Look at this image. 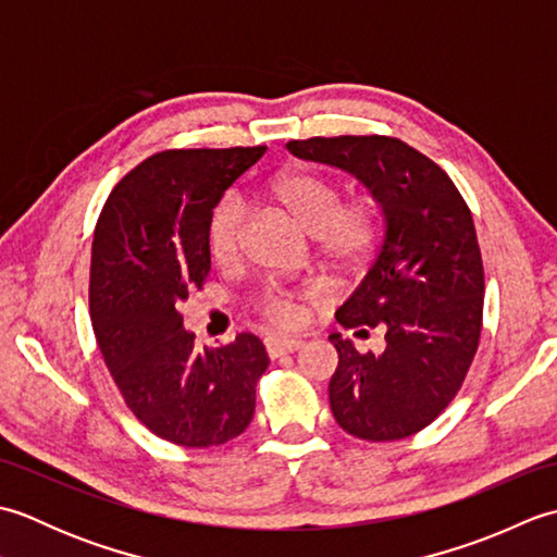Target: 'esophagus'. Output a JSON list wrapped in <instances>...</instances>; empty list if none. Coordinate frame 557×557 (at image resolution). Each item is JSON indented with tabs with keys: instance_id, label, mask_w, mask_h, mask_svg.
Segmentation results:
<instances>
[{
	"instance_id": "esophagus-1",
	"label": "esophagus",
	"mask_w": 557,
	"mask_h": 557,
	"mask_svg": "<svg viewBox=\"0 0 557 557\" xmlns=\"http://www.w3.org/2000/svg\"><path fill=\"white\" fill-rule=\"evenodd\" d=\"M301 345H304V342H301L299 337L270 335V337L265 339V349H268V354H270L272 359L282 357V354H292V351H297V349H301Z\"/></svg>"
}]
</instances>
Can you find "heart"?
<instances>
[{
  "label": "heart",
  "instance_id": "obj_1",
  "mask_svg": "<svg viewBox=\"0 0 557 557\" xmlns=\"http://www.w3.org/2000/svg\"><path fill=\"white\" fill-rule=\"evenodd\" d=\"M270 198L285 208L313 236L315 253L330 270L349 272L359 268L381 234V212L371 198L345 200L342 186L325 174L289 170L268 186ZM246 210L236 198L215 208L208 224V251L218 268H234L242 260V234ZM256 311L280 327L301 321L299 294L268 285L256 299Z\"/></svg>",
  "mask_w": 557,
  "mask_h": 557
}]
</instances>
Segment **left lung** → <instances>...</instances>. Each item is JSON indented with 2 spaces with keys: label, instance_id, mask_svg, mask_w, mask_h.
<instances>
[{
  "label": "left lung",
  "instance_id": "left-lung-1",
  "mask_svg": "<svg viewBox=\"0 0 557 557\" xmlns=\"http://www.w3.org/2000/svg\"><path fill=\"white\" fill-rule=\"evenodd\" d=\"M287 148L354 174L383 208L381 251L337 323L361 337L385 330V349L363 354L330 335L339 354L330 409L354 437L401 441L441 417L479 349L486 285L471 210L447 172L399 138L313 136Z\"/></svg>",
  "mask_w": 557,
  "mask_h": 557
}]
</instances>
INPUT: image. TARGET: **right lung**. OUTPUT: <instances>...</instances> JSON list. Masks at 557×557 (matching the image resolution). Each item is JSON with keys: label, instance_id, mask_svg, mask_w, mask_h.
I'll return each instance as SVG.
<instances>
[{"label": "right lung", "instance_id": "obj_1", "mask_svg": "<svg viewBox=\"0 0 557 557\" xmlns=\"http://www.w3.org/2000/svg\"><path fill=\"white\" fill-rule=\"evenodd\" d=\"M263 152H156L112 188L92 234L88 299L100 354L134 417L174 445H222L253 419L270 363L263 342L242 333L200 351L182 304L210 272L212 208Z\"/></svg>", "mask_w": 557, "mask_h": 557}]
</instances>
